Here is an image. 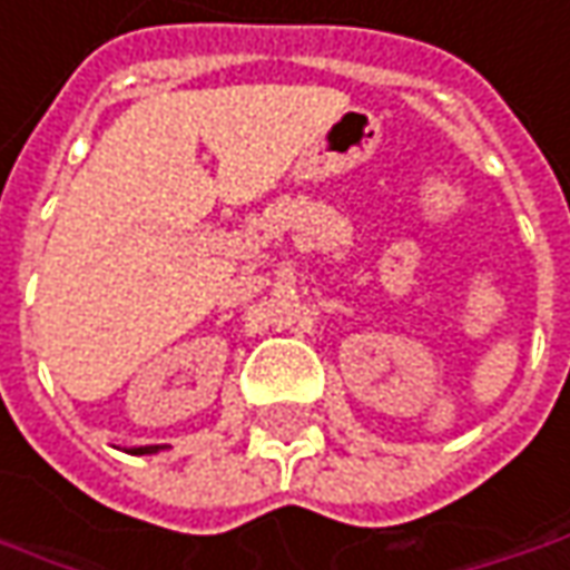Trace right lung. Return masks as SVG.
I'll return each instance as SVG.
<instances>
[{
    "mask_svg": "<svg viewBox=\"0 0 570 570\" xmlns=\"http://www.w3.org/2000/svg\"><path fill=\"white\" fill-rule=\"evenodd\" d=\"M161 446H139V449H130V455H146V452H158Z\"/></svg>",
    "mask_w": 570,
    "mask_h": 570,
    "instance_id": "1",
    "label": "right lung"
}]
</instances>
